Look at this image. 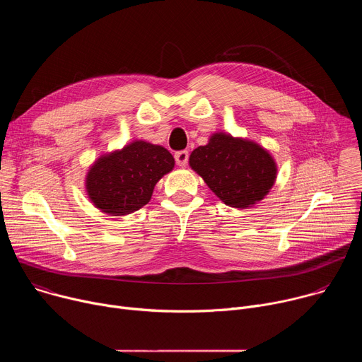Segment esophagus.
I'll use <instances>...</instances> for the list:
<instances>
[{
    "instance_id": "34e87169",
    "label": "esophagus",
    "mask_w": 362,
    "mask_h": 362,
    "mask_svg": "<svg viewBox=\"0 0 362 362\" xmlns=\"http://www.w3.org/2000/svg\"><path fill=\"white\" fill-rule=\"evenodd\" d=\"M175 159H176V163L183 168L187 165V160H189V153L186 150H180V151H176L175 153Z\"/></svg>"
}]
</instances>
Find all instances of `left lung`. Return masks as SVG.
<instances>
[{
  "mask_svg": "<svg viewBox=\"0 0 362 362\" xmlns=\"http://www.w3.org/2000/svg\"><path fill=\"white\" fill-rule=\"evenodd\" d=\"M190 168L230 208L246 209L262 200L276 180L272 154L253 140L218 132L190 153Z\"/></svg>",
  "mask_w": 362,
  "mask_h": 362,
  "instance_id": "left-lung-1",
  "label": "left lung"
}]
</instances>
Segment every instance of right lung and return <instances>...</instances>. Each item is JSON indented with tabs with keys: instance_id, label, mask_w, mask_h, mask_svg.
Segmentation results:
<instances>
[{
	"instance_id": "add662e5",
	"label": "right lung",
	"mask_w": 362,
	"mask_h": 362,
	"mask_svg": "<svg viewBox=\"0 0 362 362\" xmlns=\"http://www.w3.org/2000/svg\"><path fill=\"white\" fill-rule=\"evenodd\" d=\"M175 168L172 153L159 144L133 140L101 156L86 175V192L103 214L126 216L143 208L154 186Z\"/></svg>"
}]
</instances>
